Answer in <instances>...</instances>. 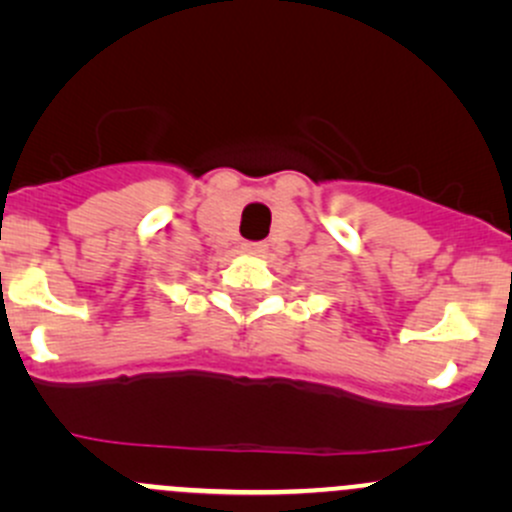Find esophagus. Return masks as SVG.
<instances>
[{
  "mask_svg": "<svg viewBox=\"0 0 512 512\" xmlns=\"http://www.w3.org/2000/svg\"><path fill=\"white\" fill-rule=\"evenodd\" d=\"M265 242H245V245H242V250L245 252H250V255H260V252H265Z\"/></svg>",
  "mask_w": 512,
  "mask_h": 512,
  "instance_id": "1",
  "label": "esophagus"
}]
</instances>
